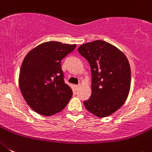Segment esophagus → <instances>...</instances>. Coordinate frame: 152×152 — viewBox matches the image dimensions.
Returning a JSON list of instances; mask_svg holds the SVG:
<instances>
[{"mask_svg":"<svg viewBox=\"0 0 152 152\" xmlns=\"http://www.w3.org/2000/svg\"><path fill=\"white\" fill-rule=\"evenodd\" d=\"M79 87H80V84L76 85V86H74V88H75V89H76V90H77L78 88H79Z\"/></svg>","mask_w":152,"mask_h":152,"instance_id":"esophagus-1","label":"esophagus"}]
</instances>
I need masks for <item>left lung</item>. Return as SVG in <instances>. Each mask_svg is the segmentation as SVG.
<instances>
[{"label": "left lung", "instance_id": "left-lung-1", "mask_svg": "<svg viewBox=\"0 0 152 152\" xmlns=\"http://www.w3.org/2000/svg\"><path fill=\"white\" fill-rule=\"evenodd\" d=\"M78 51L88 61L91 72V94L84 102L85 107L97 117H108L123 106L129 95V61L120 49L102 40L83 44Z\"/></svg>", "mask_w": 152, "mask_h": 152}]
</instances>
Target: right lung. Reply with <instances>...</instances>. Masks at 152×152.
Segmentation results:
<instances>
[{
	"label": "right lung",
	"instance_id": "1",
	"mask_svg": "<svg viewBox=\"0 0 152 152\" xmlns=\"http://www.w3.org/2000/svg\"><path fill=\"white\" fill-rule=\"evenodd\" d=\"M76 45L49 41L26 55L19 75V86L27 104L37 113L50 117L67 105L73 91L64 83L61 61Z\"/></svg>",
	"mask_w": 152,
	"mask_h": 152
}]
</instances>
